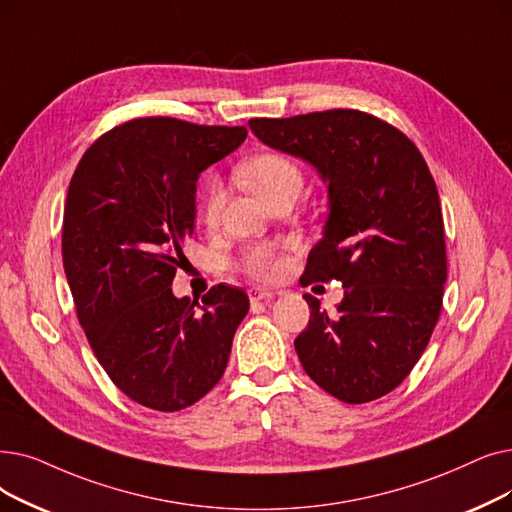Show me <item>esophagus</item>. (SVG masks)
I'll return each instance as SVG.
<instances>
[{"instance_id": "obj_1", "label": "esophagus", "mask_w": 512, "mask_h": 512, "mask_svg": "<svg viewBox=\"0 0 512 512\" xmlns=\"http://www.w3.org/2000/svg\"><path fill=\"white\" fill-rule=\"evenodd\" d=\"M274 297L272 291H268V288H251L249 291V299L251 303H259V301H270Z\"/></svg>"}]
</instances>
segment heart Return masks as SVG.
Wrapping results in <instances>:
<instances>
[{
	"label": "heart",
	"mask_w": 512,
	"mask_h": 512,
	"mask_svg": "<svg viewBox=\"0 0 512 512\" xmlns=\"http://www.w3.org/2000/svg\"><path fill=\"white\" fill-rule=\"evenodd\" d=\"M238 173H240V180L247 184L261 198V201H268V198L284 192L299 194L303 186L301 167L291 157H286V154H280V152L259 154V157L244 163ZM221 205H224V186H221L217 180H211L207 184L205 198H203L205 219L217 221ZM247 268L249 272L263 276L274 270V263L265 251H255L247 261Z\"/></svg>",
	"instance_id": "obj_1"
}]
</instances>
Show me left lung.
Listing matches in <instances>:
<instances>
[{"instance_id": "left-lung-1", "label": "left lung", "mask_w": 512, "mask_h": 512, "mask_svg": "<svg viewBox=\"0 0 512 512\" xmlns=\"http://www.w3.org/2000/svg\"><path fill=\"white\" fill-rule=\"evenodd\" d=\"M274 150L328 184L322 238L303 280H339L337 314L303 295L311 314L295 339L309 379L345 404H366L402 383L437 324L448 278L437 186L402 131L360 110L251 119Z\"/></svg>"}]
</instances>
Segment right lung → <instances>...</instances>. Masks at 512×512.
Masks as SVG:
<instances>
[{
    "instance_id": "add662e5",
    "label": "right lung",
    "mask_w": 512,
    "mask_h": 512,
    "mask_svg": "<svg viewBox=\"0 0 512 512\" xmlns=\"http://www.w3.org/2000/svg\"><path fill=\"white\" fill-rule=\"evenodd\" d=\"M244 138L247 127L133 119L96 140L73 173L62 263L77 316L110 381L146 408L177 412L207 395L249 311L247 293L228 284L203 305L171 291L194 234L198 175Z\"/></svg>"
}]
</instances>
